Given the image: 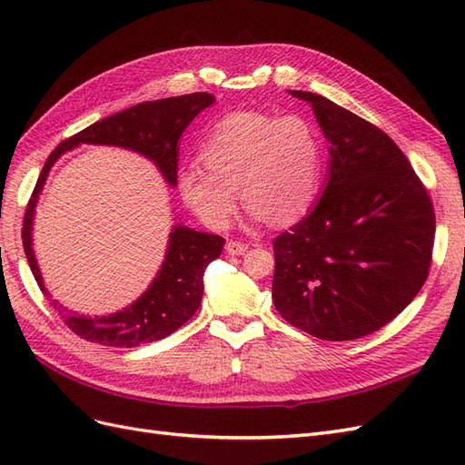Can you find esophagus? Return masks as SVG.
<instances>
[{
	"label": "esophagus",
	"instance_id": "34e87169",
	"mask_svg": "<svg viewBox=\"0 0 465 465\" xmlns=\"http://www.w3.org/2000/svg\"><path fill=\"white\" fill-rule=\"evenodd\" d=\"M246 250H248V244H244V242H238V241L227 242V252L231 256H242V254H246Z\"/></svg>",
	"mask_w": 465,
	"mask_h": 465
}]
</instances>
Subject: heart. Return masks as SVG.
Here are the masks:
<instances>
[{
	"label": "heart",
	"instance_id": "obj_1",
	"mask_svg": "<svg viewBox=\"0 0 465 465\" xmlns=\"http://www.w3.org/2000/svg\"><path fill=\"white\" fill-rule=\"evenodd\" d=\"M203 164L178 174L182 200L209 229L231 224L238 191L256 219L281 224L301 217L320 188L322 143L301 116L238 110L221 118L200 149Z\"/></svg>",
	"mask_w": 465,
	"mask_h": 465
}]
</instances>
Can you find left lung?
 <instances>
[{
  "label": "left lung",
  "mask_w": 465,
  "mask_h": 465,
  "mask_svg": "<svg viewBox=\"0 0 465 465\" xmlns=\"http://www.w3.org/2000/svg\"><path fill=\"white\" fill-rule=\"evenodd\" d=\"M330 143L320 202L273 241L272 297L294 328L326 341L369 335L425 285L434 209L401 149L374 124L308 91Z\"/></svg>",
  "instance_id": "8db88e82"
}]
</instances>
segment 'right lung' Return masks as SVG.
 Returning <instances> with one entry per match:
<instances>
[{
	"instance_id": "add662e5",
	"label": "right lung",
	"mask_w": 465,
	"mask_h": 465,
	"mask_svg": "<svg viewBox=\"0 0 465 465\" xmlns=\"http://www.w3.org/2000/svg\"><path fill=\"white\" fill-rule=\"evenodd\" d=\"M215 103L209 93H192L182 96L161 98L125 108L89 128L72 135L52 151L35 192L25 211L23 221V248L26 262L36 279L40 291L50 299L40 275L33 250V219L38 195L45 188L50 168L62 154L81 143L91 145H116L143 154L157 164L161 174L171 186H176L178 178V139L184 134L190 122L200 112ZM224 238L207 234L176 224L171 236L161 270L151 281L149 289L130 306L108 316H79L77 312L64 314V323L87 341L108 347H137L142 343L159 341L176 331L198 311L203 297V272L205 267L221 256ZM55 306L58 302L52 301ZM58 308V306H55Z\"/></svg>"
}]
</instances>
